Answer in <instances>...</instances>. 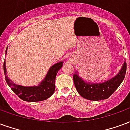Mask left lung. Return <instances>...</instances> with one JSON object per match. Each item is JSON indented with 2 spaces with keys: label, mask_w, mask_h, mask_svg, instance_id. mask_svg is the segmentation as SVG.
I'll return each instance as SVG.
<instances>
[{
  "label": "left lung",
  "mask_w": 130,
  "mask_h": 130,
  "mask_svg": "<svg viewBox=\"0 0 130 130\" xmlns=\"http://www.w3.org/2000/svg\"><path fill=\"white\" fill-rule=\"evenodd\" d=\"M127 65L125 61L120 72L111 79L103 83H86L75 72L74 83L77 92L82 98L88 100L98 101L109 98L114 93L125 78Z\"/></svg>",
  "instance_id": "1"
}]
</instances>
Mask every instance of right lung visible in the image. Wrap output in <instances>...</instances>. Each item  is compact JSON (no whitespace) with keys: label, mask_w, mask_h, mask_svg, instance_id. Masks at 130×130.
I'll use <instances>...</instances> for the list:
<instances>
[{"label":"right lung","mask_w":130,"mask_h":130,"mask_svg":"<svg viewBox=\"0 0 130 130\" xmlns=\"http://www.w3.org/2000/svg\"><path fill=\"white\" fill-rule=\"evenodd\" d=\"M7 49L5 51V54H7ZM62 62H59L54 64L48 70V72L46 75L45 78L43 79L38 86H23L21 85L15 84L12 82L6 73V65L5 61L3 63L5 81L8 86L11 88L14 93L21 100L26 102H39L45 100L50 98L54 93L55 90V81L56 76L58 72L62 68Z\"/></svg>","instance_id":"add662e5"}]
</instances>
